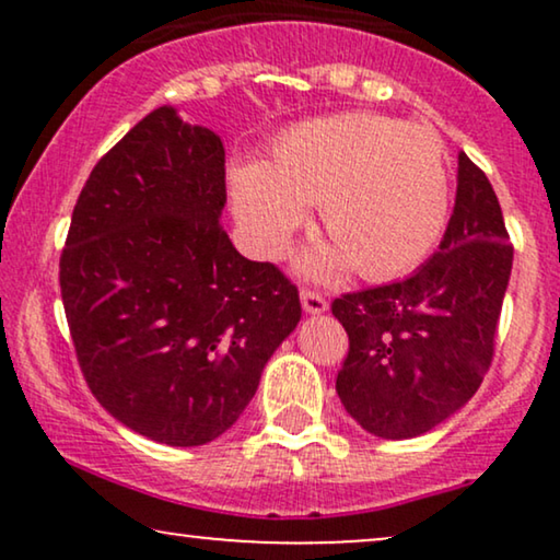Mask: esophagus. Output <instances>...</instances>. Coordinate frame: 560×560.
Masks as SVG:
<instances>
[{"label":"esophagus","instance_id":"esophagus-1","mask_svg":"<svg viewBox=\"0 0 560 560\" xmlns=\"http://www.w3.org/2000/svg\"><path fill=\"white\" fill-rule=\"evenodd\" d=\"M301 303H303V311L308 313V316H318V313H326L328 311L326 298L320 295V293H313V290H303Z\"/></svg>","mask_w":560,"mask_h":560}]
</instances>
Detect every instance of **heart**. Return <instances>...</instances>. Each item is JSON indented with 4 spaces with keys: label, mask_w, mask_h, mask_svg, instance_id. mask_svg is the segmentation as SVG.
<instances>
[{
    "label": "heart",
    "mask_w": 560,
    "mask_h": 560,
    "mask_svg": "<svg viewBox=\"0 0 560 560\" xmlns=\"http://www.w3.org/2000/svg\"><path fill=\"white\" fill-rule=\"evenodd\" d=\"M229 196L255 257H280L316 203L331 240L298 257L303 275L331 280L357 265L366 280L400 278L446 229V150L431 127L380 114L308 119L282 129L262 165H236Z\"/></svg>",
    "instance_id": "obj_1"
}]
</instances>
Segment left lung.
<instances>
[{"instance_id":"obj_1","label":"left lung","mask_w":560,"mask_h":560,"mask_svg":"<svg viewBox=\"0 0 560 560\" xmlns=\"http://www.w3.org/2000/svg\"><path fill=\"white\" fill-rule=\"evenodd\" d=\"M456 203L439 252L410 278L336 298L349 334L336 393L377 439L433 431L477 393L512 272L492 183L458 152Z\"/></svg>"}]
</instances>
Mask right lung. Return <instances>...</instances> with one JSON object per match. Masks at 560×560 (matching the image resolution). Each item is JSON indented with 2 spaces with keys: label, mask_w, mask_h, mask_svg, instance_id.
Wrapping results in <instances>:
<instances>
[{
  "label": "right lung",
  "mask_w": 560,
  "mask_h": 560,
  "mask_svg": "<svg viewBox=\"0 0 560 560\" xmlns=\"http://www.w3.org/2000/svg\"><path fill=\"white\" fill-rule=\"evenodd\" d=\"M224 142L160 106L91 171L60 255V293L91 393L165 446L236 423L301 320L298 288L221 229Z\"/></svg>",
  "instance_id": "add662e5"
}]
</instances>
